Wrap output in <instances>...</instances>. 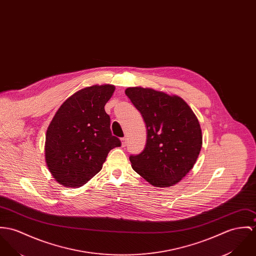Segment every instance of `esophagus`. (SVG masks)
I'll return each instance as SVG.
<instances>
[{
  "mask_svg": "<svg viewBox=\"0 0 256 256\" xmlns=\"http://www.w3.org/2000/svg\"><path fill=\"white\" fill-rule=\"evenodd\" d=\"M126 144H127V139L126 138H122L121 139V146H126Z\"/></svg>",
  "mask_w": 256,
  "mask_h": 256,
  "instance_id": "1",
  "label": "esophagus"
}]
</instances>
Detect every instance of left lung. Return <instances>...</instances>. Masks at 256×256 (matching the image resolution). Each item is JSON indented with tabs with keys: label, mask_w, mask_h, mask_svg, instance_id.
I'll use <instances>...</instances> for the list:
<instances>
[{
	"label": "left lung",
	"mask_w": 256,
	"mask_h": 256,
	"mask_svg": "<svg viewBox=\"0 0 256 256\" xmlns=\"http://www.w3.org/2000/svg\"><path fill=\"white\" fill-rule=\"evenodd\" d=\"M146 126V144L131 156L132 168L150 185L169 188L194 167L202 146L200 122L186 102L152 88L125 90Z\"/></svg>",
	"instance_id": "left-lung-1"
}]
</instances>
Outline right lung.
Returning a JSON list of instances; mask_svg holds the SVG:
<instances>
[{
  "mask_svg": "<svg viewBox=\"0 0 256 256\" xmlns=\"http://www.w3.org/2000/svg\"><path fill=\"white\" fill-rule=\"evenodd\" d=\"M110 84L83 88L60 106L46 129L45 158L60 185L78 188L100 171L110 150L121 142L112 136L104 106L114 93Z\"/></svg>",
  "mask_w": 256,
  "mask_h": 256,
  "instance_id": "1",
  "label": "right lung"
}]
</instances>
